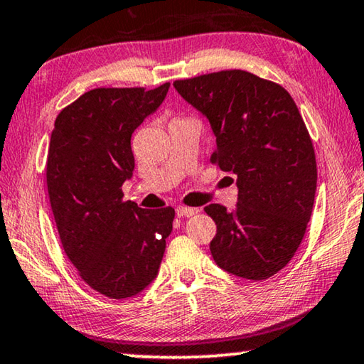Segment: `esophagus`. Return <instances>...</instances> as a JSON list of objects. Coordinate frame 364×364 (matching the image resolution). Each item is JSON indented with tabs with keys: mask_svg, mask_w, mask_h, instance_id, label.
I'll use <instances>...</instances> for the list:
<instances>
[{
	"mask_svg": "<svg viewBox=\"0 0 364 364\" xmlns=\"http://www.w3.org/2000/svg\"><path fill=\"white\" fill-rule=\"evenodd\" d=\"M197 210L193 207H186V205H180L176 207V217H193Z\"/></svg>",
	"mask_w": 364,
	"mask_h": 364,
	"instance_id": "1",
	"label": "esophagus"
}]
</instances>
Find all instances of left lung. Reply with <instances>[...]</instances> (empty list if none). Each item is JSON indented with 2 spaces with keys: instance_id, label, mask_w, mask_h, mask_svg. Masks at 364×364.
Listing matches in <instances>:
<instances>
[{
  "instance_id": "8db88e82",
  "label": "left lung",
  "mask_w": 364,
  "mask_h": 364,
  "mask_svg": "<svg viewBox=\"0 0 364 364\" xmlns=\"http://www.w3.org/2000/svg\"><path fill=\"white\" fill-rule=\"evenodd\" d=\"M217 136L210 162L237 176L232 212L204 210L217 225L213 260L239 278L262 281L292 260L305 236L316 191L313 141L292 96L245 70L175 80Z\"/></svg>"
}]
</instances>
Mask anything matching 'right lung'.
<instances>
[{
    "mask_svg": "<svg viewBox=\"0 0 364 364\" xmlns=\"http://www.w3.org/2000/svg\"><path fill=\"white\" fill-rule=\"evenodd\" d=\"M168 88H95L54 122L46 160L49 204L65 255L104 297H133L149 286L173 230V207L146 210L123 200L122 191L134 168L132 133Z\"/></svg>",
    "mask_w": 364,
    "mask_h": 364,
    "instance_id": "1",
    "label": "right lung"
}]
</instances>
